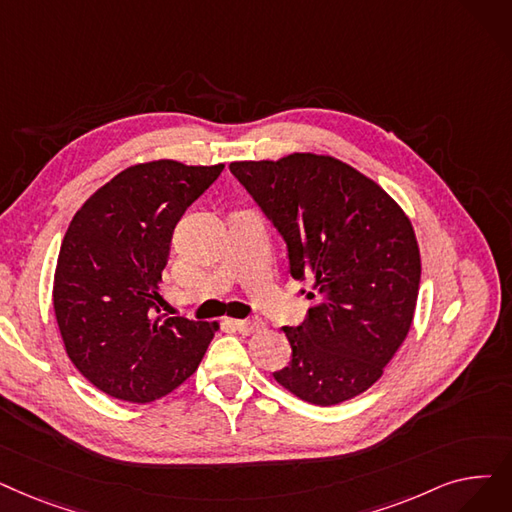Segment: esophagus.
<instances>
[{"instance_id":"34e87169","label":"esophagus","mask_w":512,"mask_h":512,"mask_svg":"<svg viewBox=\"0 0 512 512\" xmlns=\"http://www.w3.org/2000/svg\"><path fill=\"white\" fill-rule=\"evenodd\" d=\"M234 328L242 335H251V332H257L263 328V322L259 318H247V320H234Z\"/></svg>"}]
</instances>
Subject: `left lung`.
Instances as JSON below:
<instances>
[{
  "label": "left lung",
  "instance_id": "8db88e82",
  "mask_svg": "<svg viewBox=\"0 0 512 512\" xmlns=\"http://www.w3.org/2000/svg\"><path fill=\"white\" fill-rule=\"evenodd\" d=\"M230 171L286 242L288 272L322 297L299 326L282 328L293 353L274 379L316 406L364 393L414 318L420 253L410 219L379 184L332 157L295 152Z\"/></svg>",
  "mask_w": 512,
  "mask_h": 512
}]
</instances>
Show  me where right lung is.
<instances>
[{
  "instance_id": "obj_1",
  "label": "right lung",
  "mask_w": 512,
  "mask_h": 512,
  "mask_svg": "<svg viewBox=\"0 0 512 512\" xmlns=\"http://www.w3.org/2000/svg\"><path fill=\"white\" fill-rule=\"evenodd\" d=\"M224 171L133 165L94 192L64 234L54 311L75 368L125 402H154L201 364L217 324L161 316L159 284L177 221Z\"/></svg>"
}]
</instances>
